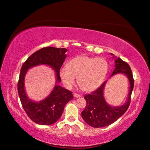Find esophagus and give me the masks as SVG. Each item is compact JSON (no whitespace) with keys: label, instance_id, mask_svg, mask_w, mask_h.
<instances>
[{"label":"esophagus","instance_id":"34e87169","mask_svg":"<svg viewBox=\"0 0 150 150\" xmlns=\"http://www.w3.org/2000/svg\"><path fill=\"white\" fill-rule=\"evenodd\" d=\"M73 96H74L75 98H80V97H81L80 95L77 94V93H74V94H73Z\"/></svg>","mask_w":150,"mask_h":150}]
</instances>
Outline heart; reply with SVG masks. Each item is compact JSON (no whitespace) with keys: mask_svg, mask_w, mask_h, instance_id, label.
<instances>
[{"mask_svg":"<svg viewBox=\"0 0 150 150\" xmlns=\"http://www.w3.org/2000/svg\"><path fill=\"white\" fill-rule=\"evenodd\" d=\"M108 69L106 60L99 57L79 56L59 69L60 77L68 88L74 85L76 78L79 86L86 92L96 90L103 83Z\"/></svg>","mask_w":150,"mask_h":150,"instance_id":"1","label":"heart"}]
</instances>
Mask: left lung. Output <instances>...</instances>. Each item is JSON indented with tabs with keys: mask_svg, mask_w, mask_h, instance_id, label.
Listing matches in <instances>:
<instances>
[{
	"mask_svg": "<svg viewBox=\"0 0 150 150\" xmlns=\"http://www.w3.org/2000/svg\"><path fill=\"white\" fill-rule=\"evenodd\" d=\"M110 54L115 59V68L110 77L119 73L125 75L128 78L129 84V93L126 101L122 105L119 106L110 105L107 103L104 97V88L108 82L106 81L91 94L86 95L84 98L86 101V106L82 111L81 115L85 122L93 128H103L115 122L128 110L131 100V95L134 86L132 69L128 63L116 57L113 53Z\"/></svg>",
	"mask_w": 150,
	"mask_h": 150,
	"instance_id": "left-lung-1",
	"label": "left lung"
}]
</instances>
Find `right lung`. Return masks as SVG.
Listing matches in <instances>:
<instances>
[{
    "mask_svg": "<svg viewBox=\"0 0 150 150\" xmlns=\"http://www.w3.org/2000/svg\"><path fill=\"white\" fill-rule=\"evenodd\" d=\"M65 48L46 47L28 57L22 65L18 82V93L22 106L30 119L40 125H51L61 117L66 104L73 99L72 92L58 85L61 82L59 69L66 58ZM46 65L56 72V84L44 100L35 101L27 97L25 90V77L28 69L35 66Z\"/></svg>",
    "mask_w": 150,
    "mask_h": 150,
    "instance_id": "obj_1",
    "label": "right lung"
}]
</instances>
